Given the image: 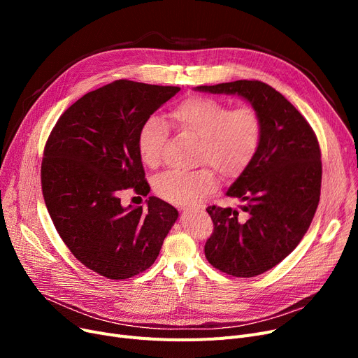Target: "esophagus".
<instances>
[{
    "label": "esophagus",
    "mask_w": 358,
    "mask_h": 358,
    "mask_svg": "<svg viewBox=\"0 0 358 358\" xmlns=\"http://www.w3.org/2000/svg\"><path fill=\"white\" fill-rule=\"evenodd\" d=\"M184 210H187V212H200V209H193V208H190V209L185 208Z\"/></svg>",
    "instance_id": "34e87169"
}]
</instances>
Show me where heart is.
<instances>
[{"label": "heart", "instance_id": "heart-1", "mask_svg": "<svg viewBox=\"0 0 358 358\" xmlns=\"http://www.w3.org/2000/svg\"><path fill=\"white\" fill-rule=\"evenodd\" d=\"M168 122L178 134L199 139L194 171H166L154 180L158 197L174 204H193L217 187L216 171L223 178H236L255 158L262 139V117L250 104L234 107L219 99L194 96L174 106ZM168 127L159 117H148L139 127L136 148L141 161L157 168L164 157Z\"/></svg>", "mask_w": 358, "mask_h": 358}]
</instances>
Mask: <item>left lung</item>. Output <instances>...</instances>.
<instances>
[{
	"instance_id": "8db88e82",
	"label": "left lung",
	"mask_w": 358,
	"mask_h": 358,
	"mask_svg": "<svg viewBox=\"0 0 358 358\" xmlns=\"http://www.w3.org/2000/svg\"><path fill=\"white\" fill-rule=\"evenodd\" d=\"M196 90L238 94L262 117V139L250 166L227 192L238 210L209 206L213 232L204 255L222 273L255 277L275 267L308 232L321 197V148L308 120L278 91L239 80Z\"/></svg>"
}]
</instances>
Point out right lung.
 Listing matches in <instances>:
<instances>
[{
	"label": "right lung",
	"mask_w": 358,
	"mask_h": 358,
	"mask_svg": "<svg viewBox=\"0 0 358 358\" xmlns=\"http://www.w3.org/2000/svg\"><path fill=\"white\" fill-rule=\"evenodd\" d=\"M178 91L113 81L66 108L46 141L41 180L50 219L73 257L103 277L124 280L149 268L178 217L154 196L148 210L120 203L127 189L149 193L138 131Z\"/></svg>",
	"instance_id": "add662e5"
}]
</instances>
